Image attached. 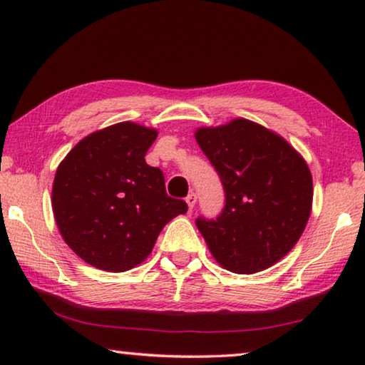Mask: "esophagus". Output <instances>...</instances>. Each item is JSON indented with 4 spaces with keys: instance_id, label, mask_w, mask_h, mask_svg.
<instances>
[{
    "instance_id": "esophagus-1",
    "label": "esophagus",
    "mask_w": 365,
    "mask_h": 365,
    "mask_svg": "<svg viewBox=\"0 0 365 365\" xmlns=\"http://www.w3.org/2000/svg\"><path fill=\"white\" fill-rule=\"evenodd\" d=\"M196 201H197V196L194 192L189 194V196L186 197V202H187V207L192 209L194 206H196Z\"/></svg>"
}]
</instances>
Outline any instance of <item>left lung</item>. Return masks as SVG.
Instances as JSON below:
<instances>
[{"instance_id":"8db88e82","label":"left lung","mask_w":365,"mask_h":365,"mask_svg":"<svg viewBox=\"0 0 365 365\" xmlns=\"http://www.w3.org/2000/svg\"><path fill=\"white\" fill-rule=\"evenodd\" d=\"M221 176V216L196 226L212 257L227 271L254 274L291 252L312 211V176L304 158L282 136L236 118L194 133Z\"/></svg>"}]
</instances>
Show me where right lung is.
I'll use <instances>...</instances> for the list:
<instances>
[{
  "mask_svg": "<svg viewBox=\"0 0 365 365\" xmlns=\"http://www.w3.org/2000/svg\"><path fill=\"white\" fill-rule=\"evenodd\" d=\"M158 129L124 121L83 138L54 174L51 206L64 242L89 266L136 267L163 227L187 211L169 197L159 168L146 164Z\"/></svg>",
  "mask_w": 365,
  "mask_h": 365,
  "instance_id": "right-lung-1",
  "label": "right lung"
}]
</instances>
